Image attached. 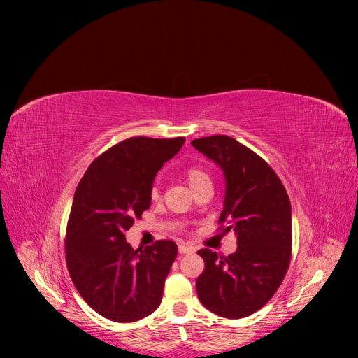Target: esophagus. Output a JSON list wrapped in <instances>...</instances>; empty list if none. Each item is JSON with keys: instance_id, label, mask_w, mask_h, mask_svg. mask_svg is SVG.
<instances>
[{"instance_id": "obj_1", "label": "esophagus", "mask_w": 358, "mask_h": 358, "mask_svg": "<svg viewBox=\"0 0 358 358\" xmlns=\"http://www.w3.org/2000/svg\"><path fill=\"white\" fill-rule=\"evenodd\" d=\"M194 251V248H192V247H189V245H180L178 247V252L181 254V255H184V254H190V252H193Z\"/></svg>"}]
</instances>
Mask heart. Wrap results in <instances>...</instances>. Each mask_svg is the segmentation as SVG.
Wrapping results in <instances>:
<instances>
[{
	"instance_id": "obj_1",
	"label": "heart",
	"mask_w": 358,
	"mask_h": 358,
	"mask_svg": "<svg viewBox=\"0 0 358 358\" xmlns=\"http://www.w3.org/2000/svg\"><path fill=\"white\" fill-rule=\"evenodd\" d=\"M185 178H187V181H189V184H190V187H192V190L197 189V187H200V185L204 184V182H212L209 174L206 173L204 169L200 168V166H190V168H187ZM150 197H152V200H158V199H159V189H158L157 185H154L152 190H150Z\"/></svg>"
}]
</instances>
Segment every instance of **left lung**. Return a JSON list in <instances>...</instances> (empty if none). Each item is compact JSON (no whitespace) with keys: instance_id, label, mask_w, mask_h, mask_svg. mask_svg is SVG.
I'll return each instance as SVG.
<instances>
[{"instance_id":"obj_1","label":"left lung","mask_w":358,"mask_h":358,"mask_svg":"<svg viewBox=\"0 0 358 358\" xmlns=\"http://www.w3.org/2000/svg\"><path fill=\"white\" fill-rule=\"evenodd\" d=\"M192 145L222 168L227 192L219 223H228L223 231H234L238 243L228 257L208 248L197 252L204 259L197 296L219 316L245 317L268 302L289 270L290 200L274 169L236 139L216 135Z\"/></svg>"}]
</instances>
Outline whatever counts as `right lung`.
Listing matches in <instances>:
<instances>
[{
  "instance_id": "obj_1",
  "label": "right lung",
  "mask_w": 358,
  "mask_h": 358,
  "mask_svg": "<svg viewBox=\"0 0 358 358\" xmlns=\"http://www.w3.org/2000/svg\"><path fill=\"white\" fill-rule=\"evenodd\" d=\"M184 141H122L91 162L75 190L65 238L68 271L81 297L110 321H139L161 303L176 242L134 250L124 234L149 209L157 173Z\"/></svg>"
}]
</instances>
